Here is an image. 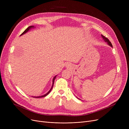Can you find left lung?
Masks as SVG:
<instances>
[{"label": "left lung", "mask_w": 129, "mask_h": 129, "mask_svg": "<svg viewBox=\"0 0 129 129\" xmlns=\"http://www.w3.org/2000/svg\"><path fill=\"white\" fill-rule=\"evenodd\" d=\"M101 37H103V38L104 39V41L105 42H107V43H108V44L109 45H110V46H111V47H112V44H111V42L109 40V39H108V38H106L105 36H103V35H101Z\"/></svg>", "instance_id": "1"}]
</instances>
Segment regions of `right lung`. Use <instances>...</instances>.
<instances>
[{"label":"right lung","instance_id":"right-lung-1","mask_svg":"<svg viewBox=\"0 0 129 129\" xmlns=\"http://www.w3.org/2000/svg\"><path fill=\"white\" fill-rule=\"evenodd\" d=\"M35 28V26H32V25H31V26H29L28 28H26L25 30H24V31L21 34V35L20 36H22V35H24V34H25V33H26L28 31H29L31 29H32V28ZM56 76H55V77H54V78H53V83H52V87H51V88L50 89V90L47 92L46 93H45V94H44V95H43V96H38V97H34V98H41V97H45V96H47V94H48L49 93H50V92L51 91V90H52V88H53V85H54V80H55V78H56Z\"/></svg>","mask_w":129,"mask_h":129}]
</instances>
